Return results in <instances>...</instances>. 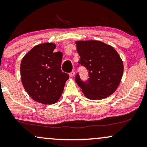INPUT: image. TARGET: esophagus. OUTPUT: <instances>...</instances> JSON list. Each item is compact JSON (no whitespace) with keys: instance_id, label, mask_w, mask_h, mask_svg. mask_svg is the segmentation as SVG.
Returning a JSON list of instances; mask_svg holds the SVG:
<instances>
[{"instance_id":"obj_1","label":"esophagus","mask_w":147,"mask_h":147,"mask_svg":"<svg viewBox=\"0 0 147 147\" xmlns=\"http://www.w3.org/2000/svg\"><path fill=\"white\" fill-rule=\"evenodd\" d=\"M75 76V72L74 71H71V73H69V76L70 77H74Z\"/></svg>"}]
</instances>
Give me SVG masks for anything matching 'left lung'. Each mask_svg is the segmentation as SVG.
Here are the masks:
<instances>
[{
  "label": "left lung",
  "mask_w": 147,
  "mask_h": 147,
  "mask_svg": "<svg viewBox=\"0 0 147 147\" xmlns=\"http://www.w3.org/2000/svg\"><path fill=\"white\" fill-rule=\"evenodd\" d=\"M80 65L87 69V80H81L78 74L75 80L84 96L90 100H101L115 92L122 74L123 63L113 47L98 40L77 41Z\"/></svg>",
  "instance_id": "1"
}]
</instances>
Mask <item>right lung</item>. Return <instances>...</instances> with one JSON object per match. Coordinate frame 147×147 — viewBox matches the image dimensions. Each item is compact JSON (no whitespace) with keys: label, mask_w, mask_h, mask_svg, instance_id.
Wrapping results in <instances>:
<instances>
[{"label":"right lung","mask_w":147,"mask_h":147,"mask_svg":"<svg viewBox=\"0 0 147 147\" xmlns=\"http://www.w3.org/2000/svg\"><path fill=\"white\" fill-rule=\"evenodd\" d=\"M55 48L56 45L51 42L36 45L20 64L22 85L33 100L42 104L56 102L69 78L60 68L63 53L54 52Z\"/></svg>","instance_id":"right-lung-1"}]
</instances>
